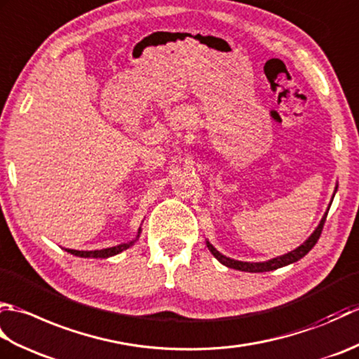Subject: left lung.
Masks as SVG:
<instances>
[{
  "label": "left lung",
  "instance_id": "1",
  "mask_svg": "<svg viewBox=\"0 0 359 359\" xmlns=\"http://www.w3.org/2000/svg\"><path fill=\"white\" fill-rule=\"evenodd\" d=\"M325 219H327V212L325 216L323 217L321 222H319L318 228L313 231V234L310 236V238L302 243L301 247H297L296 250L290 251V253L284 255V256H279L276 259H271L269 262H241V261H234V259L226 257L224 255H220L219 251L211 245V243L207 241V247L211 251V255L215 256L220 264H224L228 269H234V270H241V271H250V273H264V271H271V270H276L280 269V266L288 265V264H293L296 261H299L301 257L306 256L309 251L316 245L318 239L321 238V233H323V228L325 224Z\"/></svg>",
  "mask_w": 359,
  "mask_h": 359
}]
</instances>
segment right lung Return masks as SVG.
<instances>
[{"label":"right lung","mask_w":359,"mask_h":359,"mask_svg":"<svg viewBox=\"0 0 359 359\" xmlns=\"http://www.w3.org/2000/svg\"><path fill=\"white\" fill-rule=\"evenodd\" d=\"M139 236H140V230H139ZM137 236V238H139ZM134 243L129 242V243H121V245H117V247H112V248H104V250H95V251H79V250H67V253H71L74 256H80V257H109V256H114V255H118L120 251H123L126 248H129Z\"/></svg>","instance_id":"obj_1"}]
</instances>
